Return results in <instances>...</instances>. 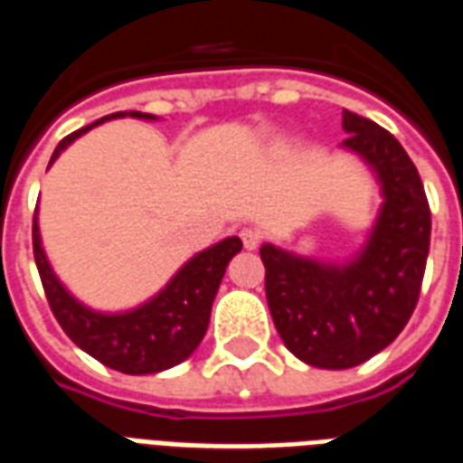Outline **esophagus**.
I'll return each mask as SVG.
<instances>
[{"label":"esophagus","mask_w":463,"mask_h":463,"mask_svg":"<svg viewBox=\"0 0 463 463\" xmlns=\"http://www.w3.org/2000/svg\"><path fill=\"white\" fill-rule=\"evenodd\" d=\"M241 241H242V245H245V250H255V248L260 245L262 235H260V231H255V228H242Z\"/></svg>","instance_id":"obj_1"}]
</instances>
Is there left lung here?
<instances>
[{
	"label": "left lung",
	"instance_id": "obj_1",
	"mask_svg": "<svg viewBox=\"0 0 463 463\" xmlns=\"http://www.w3.org/2000/svg\"><path fill=\"white\" fill-rule=\"evenodd\" d=\"M347 138L374 173L382 208L367 242L345 262L302 258L265 242V295L285 347L305 364L357 367L397 340L417 307L431 213L402 143L364 116L342 111Z\"/></svg>",
	"mask_w": 463,
	"mask_h": 463
}]
</instances>
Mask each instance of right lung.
<instances>
[{
  "instance_id": "1",
  "label": "right lung",
  "mask_w": 463,
  "mask_h": 463,
  "mask_svg": "<svg viewBox=\"0 0 463 463\" xmlns=\"http://www.w3.org/2000/svg\"><path fill=\"white\" fill-rule=\"evenodd\" d=\"M123 116L156 121V116L141 114V111H118V114L104 116L91 126H84L71 136H66L64 141L56 146L49 165L79 136L91 131L99 123L123 118ZM32 241H34V260L42 285H44L46 300L59 325L64 327L76 347H81L86 354H91L101 364L123 374H156L191 357L205 337L213 300L221 288L225 268L232 260V255L241 252L242 248L241 238L235 235L225 238L205 250L195 252L191 260L165 282V288L156 292L148 302L123 312H99L76 300L64 288V282L56 278L42 245L36 213Z\"/></svg>"
}]
</instances>
